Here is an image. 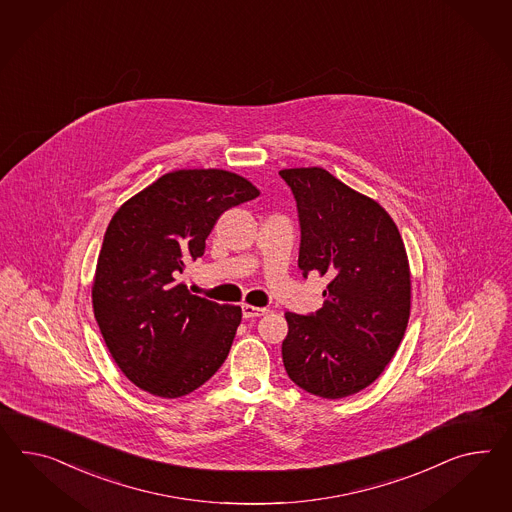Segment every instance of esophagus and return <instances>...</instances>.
I'll list each match as a JSON object with an SVG mask.
<instances>
[{
    "label": "esophagus",
    "mask_w": 512,
    "mask_h": 512,
    "mask_svg": "<svg viewBox=\"0 0 512 512\" xmlns=\"http://www.w3.org/2000/svg\"><path fill=\"white\" fill-rule=\"evenodd\" d=\"M266 313H268L266 307H255V305L249 304L242 305V315H244V318L263 317Z\"/></svg>",
    "instance_id": "obj_1"
}]
</instances>
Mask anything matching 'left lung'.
I'll list each match as a JSON object with an SVG mask.
<instances>
[{
  "label": "left lung",
  "mask_w": 512,
  "mask_h": 512,
  "mask_svg": "<svg viewBox=\"0 0 512 512\" xmlns=\"http://www.w3.org/2000/svg\"><path fill=\"white\" fill-rule=\"evenodd\" d=\"M279 175L298 207V266L328 279L318 311L285 313L283 365L307 393L343 399L371 386L401 345L412 298L406 249L386 210L326 169Z\"/></svg>",
  "instance_id": "obj_1"
}]
</instances>
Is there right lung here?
Here are the masks:
<instances>
[{
	"instance_id": "add662e5",
	"label": "right lung",
	"mask_w": 512,
	"mask_h": 512,
	"mask_svg": "<svg viewBox=\"0 0 512 512\" xmlns=\"http://www.w3.org/2000/svg\"><path fill=\"white\" fill-rule=\"evenodd\" d=\"M257 195L231 171L179 169L113 214L98 255L93 309L111 358L143 391L188 395L227 358L242 309L195 296L180 277L205 253L221 214Z\"/></svg>"
}]
</instances>
